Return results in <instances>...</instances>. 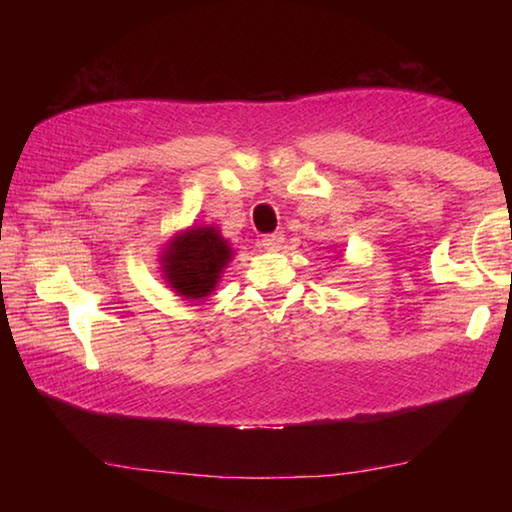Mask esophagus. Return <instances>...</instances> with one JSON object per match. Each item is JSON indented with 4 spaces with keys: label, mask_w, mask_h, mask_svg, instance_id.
Wrapping results in <instances>:
<instances>
[{
    "label": "esophagus",
    "mask_w": 512,
    "mask_h": 512,
    "mask_svg": "<svg viewBox=\"0 0 512 512\" xmlns=\"http://www.w3.org/2000/svg\"><path fill=\"white\" fill-rule=\"evenodd\" d=\"M282 244H284V235H282V232H273V235H264V239H262V246H264L266 250H280Z\"/></svg>",
    "instance_id": "obj_1"
}]
</instances>
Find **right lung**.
Returning <instances> with one entry per match:
<instances>
[{
  "label": "right lung",
  "instance_id": "obj_1",
  "mask_svg": "<svg viewBox=\"0 0 512 512\" xmlns=\"http://www.w3.org/2000/svg\"><path fill=\"white\" fill-rule=\"evenodd\" d=\"M232 250L219 230L192 228L183 237L173 239L164 253L167 282L187 300H203L214 291L219 275L230 262Z\"/></svg>",
  "mask_w": 512,
  "mask_h": 512
}]
</instances>
